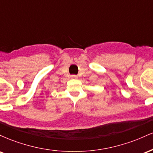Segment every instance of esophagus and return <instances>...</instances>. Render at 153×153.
Wrapping results in <instances>:
<instances>
[{
	"label": "esophagus",
	"mask_w": 153,
	"mask_h": 153,
	"mask_svg": "<svg viewBox=\"0 0 153 153\" xmlns=\"http://www.w3.org/2000/svg\"><path fill=\"white\" fill-rule=\"evenodd\" d=\"M77 78H78V77H77L76 75H72V78H73V79H76Z\"/></svg>",
	"instance_id": "1"
}]
</instances>
